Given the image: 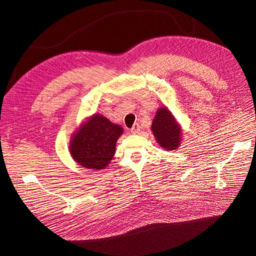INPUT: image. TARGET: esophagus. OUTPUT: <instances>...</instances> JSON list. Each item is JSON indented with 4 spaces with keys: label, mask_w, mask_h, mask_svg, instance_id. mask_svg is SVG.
Returning a JSON list of instances; mask_svg holds the SVG:
<instances>
[{
    "label": "esophagus",
    "mask_w": 256,
    "mask_h": 256,
    "mask_svg": "<svg viewBox=\"0 0 256 256\" xmlns=\"http://www.w3.org/2000/svg\"><path fill=\"white\" fill-rule=\"evenodd\" d=\"M140 125H138V124H134V125L132 126V128H131L130 130H131V132H132V134H138V132H140Z\"/></svg>",
    "instance_id": "1"
}]
</instances>
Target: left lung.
<instances>
[{
    "mask_svg": "<svg viewBox=\"0 0 256 256\" xmlns=\"http://www.w3.org/2000/svg\"><path fill=\"white\" fill-rule=\"evenodd\" d=\"M152 131L158 144L166 150H174L182 142V129L168 108H160L152 124Z\"/></svg>",
    "mask_w": 256,
    "mask_h": 256,
    "instance_id": "obj_1",
    "label": "left lung"
}]
</instances>
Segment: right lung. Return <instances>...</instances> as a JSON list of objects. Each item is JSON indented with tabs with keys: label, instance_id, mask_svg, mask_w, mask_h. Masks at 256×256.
Wrapping results in <instances>:
<instances>
[{
	"label": "right lung",
	"instance_id": "add662e5",
	"mask_svg": "<svg viewBox=\"0 0 256 256\" xmlns=\"http://www.w3.org/2000/svg\"><path fill=\"white\" fill-rule=\"evenodd\" d=\"M122 128L104 116L94 114L72 136L69 152L79 166L104 170L110 164Z\"/></svg>",
	"mask_w": 256,
	"mask_h": 256
}]
</instances>
